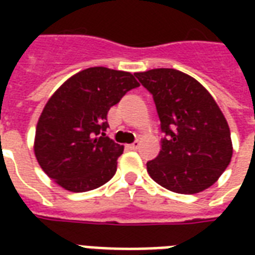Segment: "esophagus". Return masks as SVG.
<instances>
[{"instance_id":"esophagus-1","label":"esophagus","mask_w":255,"mask_h":255,"mask_svg":"<svg viewBox=\"0 0 255 255\" xmlns=\"http://www.w3.org/2000/svg\"><path fill=\"white\" fill-rule=\"evenodd\" d=\"M139 140H135V142H133V143H129V144H127V147L128 149H131V150H136L139 147Z\"/></svg>"}]
</instances>
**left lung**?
<instances>
[{"instance_id":"left-lung-1","label":"left lung","mask_w":255,"mask_h":255,"mask_svg":"<svg viewBox=\"0 0 255 255\" xmlns=\"http://www.w3.org/2000/svg\"><path fill=\"white\" fill-rule=\"evenodd\" d=\"M135 76L153 94L166 133L160 154L146 165L150 177L177 194H197L213 186L234 151L228 123L213 97L198 80L172 68Z\"/></svg>"}]
</instances>
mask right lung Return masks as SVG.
<instances>
[{"label":"right lung","instance_id":"add662e5","mask_svg":"<svg viewBox=\"0 0 255 255\" xmlns=\"http://www.w3.org/2000/svg\"><path fill=\"white\" fill-rule=\"evenodd\" d=\"M138 86L132 73L93 67L75 73L49 98L36 124L34 153L60 187L90 191L113 177L124 146L106 136V115Z\"/></svg>","mask_w":255,"mask_h":255}]
</instances>
